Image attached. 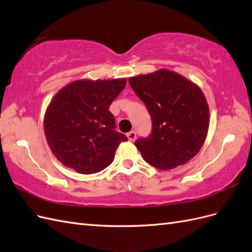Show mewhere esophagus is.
<instances>
[{
	"instance_id": "obj_1",
	"label": "esophagus",
	"mask_w": 252,
	"mask_h": 252,
	"mask_svg": "<svg viewBox=\"0 0 252 252\" xmlns=\"http://www.w3.org/2000/svg\"><path fill=\"white\" fill-rule=\"evenodd\" d=\"M127 138H128V140L129 141H134L135 140V138H136V133H135V131H130V132H128L127 134Z\"/></svg>"
}]
</instances>
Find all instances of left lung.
Returning a JSON list of instances; mask_svg holds the SVG:
<instances>
[{
  "mask_svg": "<svg viewBox=\"0 0 252 252\" xmlns=\"http://www.w3.org/2000/svg\"><path fill=\"white\" fill-rule=\"evenodd\" d=\"M128 81L151 117V133L135 142L145 161L162 170L190 161L200 151L209 127V107L201 88L167 69Z\"/></svg>",
  "mask_w": 252,
  "mask_h": 252,
  "instance_id": "obj_1",
  "label": "left lung"
}]
</instances>
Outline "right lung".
Here are the masks:
<instances>
[{"label": "right lung", "instance_id": "right-lung-1", "mask_svg": "<svg viewBox=\"0 0 252 252\" xmlns=\"http://www.w3.org/2000/svg\"><path fill=\"white\" fill-rule=\"evenodd\" d=\"M126 79L79 80L52 98L44 118V130L53 155L82 174L109 166L127 136L114 130L109 106L126 86Z\"/></svg>", "mask_w": 252, "mask_h": 252}]
</instances>
